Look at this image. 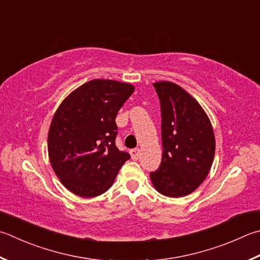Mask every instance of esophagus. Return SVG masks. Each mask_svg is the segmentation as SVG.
<instances>
[{
    "mask_svg": "<svg viewBox=\"0 0 260 260\" xmlns=\"http://www.w3.org/2000/svg\"><path fill=\"white\" fill-rule=\"evenodd\" d=\"M130 155L132 159H138L139 158V155H140V149L139 148H134L130 150Z\"/></svg>",
    "mask_w": 260,
    "mask_h": 260,
    "instance_id": "1",
    "label": "esophagus"
}]
</instances>
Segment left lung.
<instances>
[{
  "label": "left lung",
  "instance_id": "1",
  "mask_svg": "<svg viewBox=\"0 0 260 260\" xmlns=\"http://www.w3.org/2000/svg\"><path fill=\"white\" fill-rule=\"evenodd\" d=\"M153 85L160 103L163 156L150 179L159 193L183 197L204 182L212 168L213 126L203 107L182 87L171 81Z\"/></svg>",
  "mask_w": 260,
  "mask_h": 260
}]
</instances>
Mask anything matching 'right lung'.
<instances>
[{
	"mask_svg": "<svg viewBox=\"0 0 260 260\" xmlns=\"http://www.w3.org/2000/svg\"><path fill=\"white\" fill-rule=\"evenodd\" d=\"M134 90L126 82L94 79L58 106L48 130V157L72 193L85 198L104 193L130 158L115 146V117Z\"/></svg>",
	"mask_w": 260,
	"mask_h": 260,
	"instance_id": "add662e5",
	"label": "right lung"
}]
</instances>
